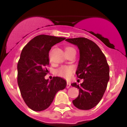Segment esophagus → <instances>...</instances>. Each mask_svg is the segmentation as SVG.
I'll list each match as a JSON object with an SVG mask.
<instances>
[{"instance_id": "esophagus-1", "label": "esophagus", "mask_w": 127, "mask_h": 127, "mask_svg": "<svg viewBox=\"0 0 127 127\" xmlns=\"http://www.w3.org/2000/svg\"><path fill=\"white\" fill-rule=\"evenodd\" d=\"M70 86V83H67V86H66V88H69V87Z\"/></svg>"}]
</instances>
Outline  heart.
Instances as JSON below:
<instances>
[{
    "label": "heart",
    "mask_w": 127,
    "mask_h": 127,
    "mask_svg": "<svg viewBox=\"0 0 127 127\" xmlns=\"http://www.w3.org/2000/svg\"><path fill=\"white\" fill-rule=\"evenodd\" d=\"M74 72V68L72 66L64 65L59 67L55 70V74L65 79H70L72 76Z\"/></svg>",
    "instance_id": "1"
}]
</instances>
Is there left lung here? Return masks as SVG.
<instances>
[{"instance_id": "obj_1", "label": "left lung", "mask_w": 127, "mask_h": 127, "mask_svg": "<svg viewBox=\"0 0 127 127\" xmlns=\"http://www.w3.org/2000/svg\"><path fill=\"white\" fill-rule=\"evenodd\" d=\"M79 50V61L76 73L83 79L80 85H71L79 89L78 97L72 100L75 107L88 110L98 104L102 98L109 80V67L104 54L92 41L85 37L67 39Z\"/></svg>"}]
</instances>
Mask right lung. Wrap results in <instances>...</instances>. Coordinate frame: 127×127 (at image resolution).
Here are the masks:
<instances>
[{
	"mask_svg": "<svg viewBox=\"0 0 127 127\" xmlns=\"http://www.w3.org/2000/svg\"><path fill=\"white\" fill-rule=\"evenodd\" d=\"M65 37L39 35L30 40L22 50L18 62V84L23 100L35 111L48 108L58 91L66 87L65 80L53 77L49 81L44 76L50 64L49 51L51 47Z\"/></svg>",
	"mask_w": 127,
	"mask_h": 127,
	"instance_id": "add662e5",
	"label": "right lung"
}]
</instances>
